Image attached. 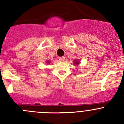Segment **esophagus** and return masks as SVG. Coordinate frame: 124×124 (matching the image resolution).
Wrapping results in <instances>:
<instances>
[{
  "mask_svg": "<svg viewBox=\"0 0 124 124\" xmlns=\"http://www.w3.org/2000/svg\"><path fill=\"white\" fill-rule=\"evenodd\" d=\"M65 59V57L64 56H62V57H59V60L60 61H63Z\"/></svg>",
  "mask_w": 124,
  "mask_h": 124,
  "instance_id": "esophagus-1",
  "label": "esophagus"
}]
</instances>
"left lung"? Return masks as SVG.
I'll list each match as a JSON object with an SVG mask.
<instances>
[{
    "label": "left lung",
    "mask_w": 124,
    "mask_h": 124,
    "mask_svg": "<svg viewBox=\"0 0 124 124\" xmlns=\"http://www.w3.org/2000/svg\"><path fill=\"white\" fill-rule=\"evenodd\" d=\"M74 63H75V64H78V62H77V61H76V62H74Z\"/></svg>",
    "instance_id": "8db88e82"
}]
</instances>
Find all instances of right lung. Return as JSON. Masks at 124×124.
Wrapping results in <instances>:
<instances>
[{
  "instance_id": "obj_1",
  "label": "right lung",
  "mask_w": 124,
  "mask_h": 124,
  "mask_svg": "<svg viewBox=\"0 0 124 124\" xmlns=\"http://www.w3.org/2000/svg\"><path fill=\"white\" fill-rule=\"evenodd\" d=\"M48 62V63H49V62Z\"/></svg>"
}]
</instances>
